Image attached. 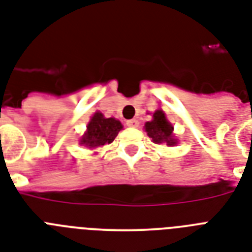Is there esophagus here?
<instances>
[{
  "mask_svg": "<svg viewBox=\"0 0 252 252\" xmlns=\"http://www.w3.org/2000/svg\"><path fill=\"white\" fill-rule=\"evenodd\" d=\"M140 124V122L137 119H130V120H126V126H132V128H137Z\"/></svg>",
  "mask_w": 252,
  "mask_h": 252,
  "instance_id": "34e87169",
  "label": "esophagus"
}]
</instances>
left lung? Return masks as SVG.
<instances>
[{
	"label": "left lung",
	"instance_id": "obj_1",
	"mask_svg": "<svg viewBox=\"0 0 252 252\" xmlns=\"http://www.w3.org/2000/svg\"><path fill=\"white\" fill-rule=\"evenodd\" d=\"M145 129H146L149 137L153 138L155 144H161L165 142L168 146H172L176 144L173 140V126L172 124L165 119L164 112L158 110L153 114V120L147 122L145 124Z\"/></svg>",
	"mask_w": 252,
	"mask_h": 252
}]
</instances>
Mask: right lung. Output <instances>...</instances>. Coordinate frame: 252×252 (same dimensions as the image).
Here are the masks:
<instances>
[{
	"label": "right lung",
	"mask_w": 252,
	"mask_h": 252,
	"mask_svg": "<svg viewBox=\"0 0 252 252\" xmlns=\"http://www.w3.org/2000/svg\"><path fill=\"white\" fill-rule=\"evenodd\" d=\"M87 128V133L80 142L85 146L97 147L111 144L118 136L119 130L123 128V126L119 120L114 119V118L106 119L101 112H95Z\"/></svg>",
	"instance_id": "1"
}]
</instances>
